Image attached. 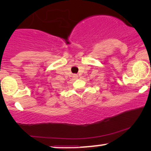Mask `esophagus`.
Returning a JSON list of instances; mask_svg holds the SVG:
<instances>
[{"mask_svg":"<svg viewBox=\"0 0 151 151\" xmlns=\"http://www.w3.org/2000/svg\"><path fill=\"white\" fill-rule=\"evenodd\" d=\"M73 77L74 78V79H77L78 75H77V74H73Z\"/></svg>","mask_w":151,"mask_h":151,"instance_id":"esophagus-1","label":"esophagus"}]
</instances>
